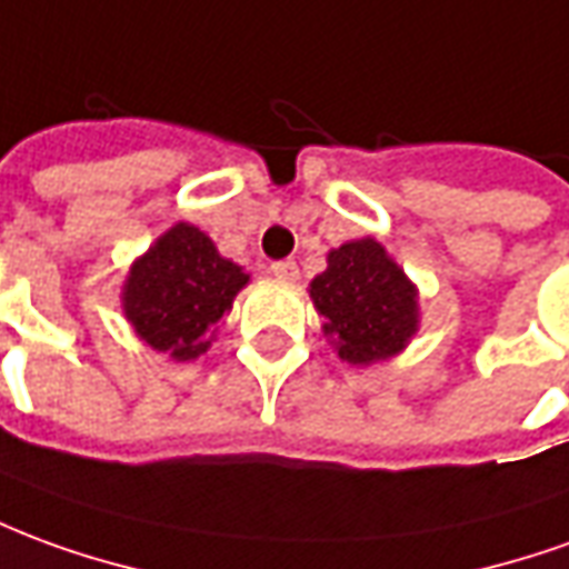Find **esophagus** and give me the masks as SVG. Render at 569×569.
Instances as JSON below:
<instances>
[{"instance_id": "34e87169", "label": "esophagus", "mask_w": 569, "mask_h": 569, "mask_svg": "<svg viewBox=\"0 0 569 569\" xmlns=\"http://www.w3.org/2000/svg\"><path fill=\"white\" fill-rule=\"evenodd\" d=\"M271 273L273 277H280V280H298V264L296 261H273L271 264Z\"/></svg>"}]
</instances>
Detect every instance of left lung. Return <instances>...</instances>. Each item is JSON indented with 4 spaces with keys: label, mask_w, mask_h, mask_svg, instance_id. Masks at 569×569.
Returning <instances> with one entry per match:
<instances>
[{
    "label": "left lung",
    "mask_w": 569,
    "mask_h": 569,
    "mask_svg": "<svg viewBox=\"0 0 569 569\" xmlns=\"http://www.w3.org/2000/svg\"><path fill=\"white\" fill-rule=\"evenodd\" d=\"M311 298L339 357L357 367L395 357L419 323L416 286L376 240L332 249L329 268L313 277Z\"/></svg>",
    "instance_id": "left-lung-1"
}]
</instances>
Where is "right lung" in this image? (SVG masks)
Wrapping results in <instances>:
<instances>
[{
    "label": "right lung",
    "instance_id": "right-lung-1",
    "mask_svg": "<svg viewBox=\"0 0 569 569\" xmlns=\"http://www.w3.org/2000/svg\"><path fill=\"white\" fill-rule=\"evenodd\" d=\"M246 283L249 273L218 256L202 230L174 224L134 261L122 289V308L153 351L193 360L206 353L212 326L230 311Z\"/></svg>",
    "mask_w": 569,
    "mask_h": 569
}]
</instances>
